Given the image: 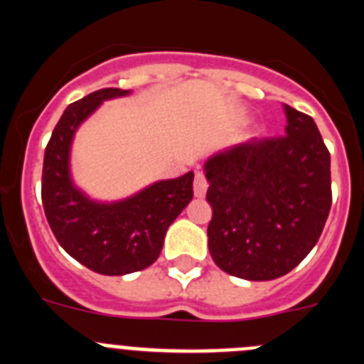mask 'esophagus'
<instances>
[{
  "label": "esophagus",
  "mask_w": 364,
  "mask_h": 364,
  "mask_svg": "<svg viewBox=\"0 0 364 364\" xmlns=\"http://www.w3.org/2000/svg\"><path fill=\"white\" fill-rule=\"evenodd\" d=\"M193 189H195V197L202 198L208 191V180H205L204 173H197L195 175V182H193Z\"/></svg>",
  "instance_id": "1"
}]
</instances>
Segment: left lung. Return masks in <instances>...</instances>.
Listing matches in <instances>:
<instances>
[{
	"label": "left lung",
	"mask_w": 364,
	"mask_h": 364,
	"mask_svg": "<svg viewBox=\"0 0 364 364\" xmlns=\"http://www.w3.org/2000/svg\"><path fill=\"white\" fill-rule=\"evenodd\" d=\"M286 136L252 140L211 154L208 226L211 259L246 281L295 268L323 233L330 205V153L314 118L284 105Z\"/></svg>",
	"instance_id": "1"
}]
</instances>
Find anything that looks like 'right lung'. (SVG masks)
<instances>
[{"mask_svg":"<svg viewBox=\"0 0 364 364\" xmlns=\"http://www.w3.org/2000/svg\"><path fill=\"white\" fill-rule=\"evenodd\" d=\"M127 95L131 91L109 87L70 104L54 127L43 159L41 200L50 230L73 259L100 275H127L153 264L167 228L193 198V171L153 182L114 202L95 200L74 184V134L104 102Z\"/></svg>","mask_w":364,"mask_h":364,"instance_id":"1","label":"right lung"}]
</instances>
